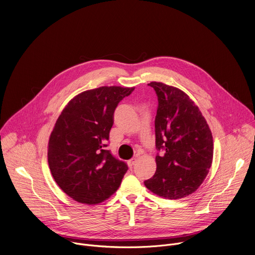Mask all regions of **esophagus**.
I'll use <instances>...</instances> for the list:
<instances>
[{"mask_svg":"<svg viewBox=\"0 0 255 255\" xmlns=\"http://www.w3.org/2000/svg\"><path fill=\"white\" fill-rule=\"evenodd\" d=\"M136 161H137V158H136V157L131 158V159L128 161V165H129V167H130V168H132V167H133V165L136 163Z\"/></svg>","mask_w":255,"mask_h":255,"instance_id":"1","label":"esophagus"}]
</instances>
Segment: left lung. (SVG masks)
<instances>
[{"mask_svg":"<svg viewBox=\"0 0 255 255\" xmlns=\"http://www.w3.org/2000/svg\"><path fill=\"white\" fill-rule=\"evenodd\" d=\"M156 93V171L144 181L148 190L170 200L194 193L213 160V137L207 121L190 97L162 83L148 84Z\"/></svg>","mask_w":255,"mask_h":255,"instance_id":"1","label":"left lung"}]
</instances>
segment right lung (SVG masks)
Returning <instances> with one entry per match:
<instances>
[{
    "mask_svg": "<svg viewBox=\"0 0 255 255\" xmlns=\"http://www.w3.org/2000/svg\"><path fill=\"white\" fill-rule=\"evenodd\" d=\"M134 88L86 91L63 109L48 143V164L58 187L77 202L95 205L111 197L128 170L107 150L118 104Z\"/></svg>",
    "mask_w": 255,
    "mask_h": 255,
    "instance_id": "add662e5",
    "label": "right lung"
}]
</instances>
